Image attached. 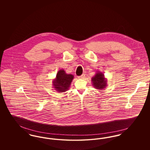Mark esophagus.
I'll use <instances>...</instances> for the list:
<instances>
[{"label": "esophagus", "mask_w": 150, "mask_h": 150, "mask_svg": "<svg viewBox=\"0 0 150 150\" xmlns=\"http://www.w3.org/2000/svg\"><path fill=\"white\" fill-rule=\"evenodd\" d=\"M85 75L84 74H83V75H81V76H79L78 78L80 79H83L84 78H85Z\"/></svg>", "instance_id": "34e87169"}]
</instances>
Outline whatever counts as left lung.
<instances>
[{
    "mask_svg": "<svg viewBox=\"0 0 150 150\" xmlns=\"http://www.w3.org/2000/svg\"><path fill=\"white\" fill-rule=\"evenodd\" d=\"M91 80L93 87L97 89L103 90L107 86V79L102 72L97 71Z\"/></svg>",
    "mask_w": 150,
    "mask_h": 150,
    "instance_id": "1",
    "label": "left lung"
}]
</instances>
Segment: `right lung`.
<instances>
[{
  "label": "right lung",
  "instance_id": "add662e5",
  "mask_svg": "<svg viewBox=\"0 0 150 150\" xmlns=\"http://www.w3.org/2000/svg\"><path fill=\"white\" fill-rule=\"evenodd\" d=\"M74 76L72 74H67L64 69L59 70L56 77L52 81V86L59 93L64 92L69 89Z\"/></svg>",
  "mask_w": 150,
  "mask_h": 150
}]
</instances>
